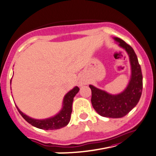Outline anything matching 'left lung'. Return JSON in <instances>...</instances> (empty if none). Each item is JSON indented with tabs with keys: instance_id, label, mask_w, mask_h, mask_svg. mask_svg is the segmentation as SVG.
<instances>
[{
	"instance_id": "1",
	"label": "left lung",
	"mask_w": 156,
	"mask_h": 156,
	"mask_svg": "<svg viewBox=\"0 0 156 156\" xmlns=\"http://www.w3.org/2000/svg\"><path fill=\"white\" fill-rule=\"evenodd\" d=\"M119 46L124 48L129 57L132 75L128 86L123 92L116 95L108 94L92 85L91 104L97 113L103 117L119 119L128 114L140 101L142 91V74L137 57L132 46L119 37H114Z\"/></svg>"
}]
</instances>
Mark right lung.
Listing matches in <instances>:
<instances>
[{
  "label": "right lung",
  "instance_id": "1",
  "mask_svg": "<svg viewBox=\"0 0 156 156\" xmlns=\"http://www.w3.org/2000/svg\"><path fill=\"white\" fill-rule=\"evenodd\" d=\"M78 91H79V88L78 86H76L71 91H69L64 97L62 108L59 113H57L53 117L48 118L46 119L37 120L32 119V118L24 114L17 107H16V108H17L20 115L23 117V119L28 122L30 124L36 127V128L44 129V130L59 129L66 126L70 122L71 113H72L73 98L76 96V94L78 92Z\"/></svg>",
  "mask_w": 156,
  "mask_h": 156
}]
</instances>
